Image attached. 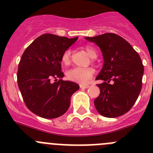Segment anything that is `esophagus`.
Masks as SVG:
<instances>
[{"label": "esophagus", "instance_id": "obj_1", "mask_svg": "<svg viewBox=\"0 0 153 153\" xmlns=\"http://www.w3.org/2000/svg\"><path fill=\"white\" fill-rule=\"evenodd\" d=\"M89 86H90L89 85H83V84L79 85V87H80L81 89H86V88H88Z\"/></svg>", "mask_w": 153, "mask_h": 153}]
</instances>
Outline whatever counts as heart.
I'll use <instances>...</instances> for the list:
<instances>
[{"instance_id": "1", "label": "heart", "mask_w": 153, "mask_h": 153, "mask_svg": "<svg viewBox=\"0 0 153 153\" xmlns=\"http://www.w3.org/2000/svg\"><path fill=\"white\" fill-rule=\"evenodd\" d=\"M86 53L91 58H96L97 56V53L94 48L90 46H86L85 47ZM71 60V51L70 50H67L63 52L61 56V62L63 64L68 65ZM94 71L92 68H79L75 67L70 70L67 72V76L70 80L74 81L76 83L86 84L91 79Z\"/></svg>"}]
</instances>
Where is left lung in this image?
Returning a JSON list of instances; mask_svg holds the SVG:
<instances>
[{"instance_id":"left-lung-1","label":"left lung","mask_w":153,"mask_h":153,"mask_svg":"<svg viewBox=\"0 0 153 153\" xmlns=\"http://www.w3.org/2000/svg\"><path fill=\"white\" fill-rule=\"evenodd\" d=\"M86 40L95 43L102 51L104 63L97 79L100 93L94 105L100 115L115 118L132 107L142 90L144 67L133 47L123 37L106 33ZM112 82V83L110 82Z\"/></svg>"}]
</instances>
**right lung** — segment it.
Here are the masks:
<instances>
[{
  "mask_svg": "<svg viewBox=\"0 0 153 153\" xmlns=\"http://www.w3.org/2000/svg\"><path fill=\"white\" fill-rule=\"evenodd\" d=\"M77 39L45 33L33 40L21 56L18 87L27 107L42 118L64 114L70 107V97L79 90L74 82L62 79L64 74L61 71L62 54Z\"/></svg>",
  "mask_w": 153,
  "mask_h": 153,
  "instance_id": "1",
  "label": "right lung"
}]
</instances>
